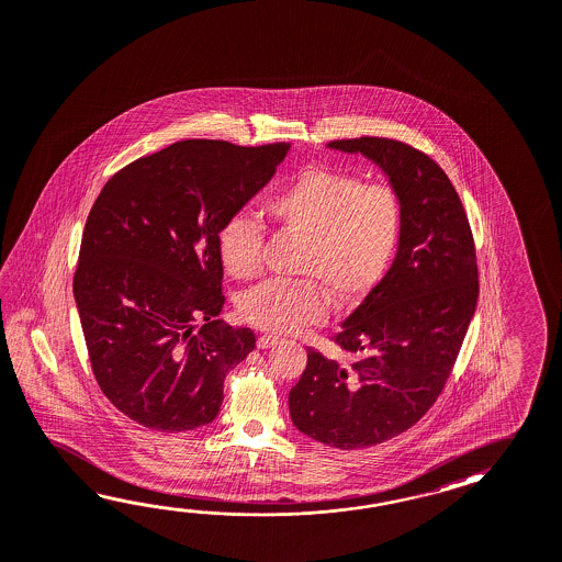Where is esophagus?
Returning <instances> with one entry per match:
<instances>
[{"instance_id":"34e87169","label":"esophagus","mask_w":562,"mask_h":562,"mask_svg":"<svg viewBox=\"0 0 562 562\" xmlns=\"http://www.w3.org/2000/svg\"><path fill=\"white\" fill-rule=\"evenodd\" d=\"M276 342H278V337H276V335H260V337H258V347H260V349L274 347Z\"/></svg>"}]
</instances>
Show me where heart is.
<instances>
[{
  "mask_svg": "<svg viewBox=\"0 0 562 562\" xmlns=\"http://www.w3.org/2000/svg\"><path fill=\"white\" fill-rule=\"evenodd\" d=\"M263 215L304 237L299 272L315 276L337 301L349 302L366 294L385 270L397 244L402 206L396 191L383 182L306 168L266 199ZM217 246L233 278L247 280L260 272L263 232L256 221L246 215L225 221ZM316 280H266L239 301V315L272 333L321 323L329 302Z\"/></svg>",
  "mask_w": 562,
  "mask_h": 562,
  "instance_id": "obj_1",
  "label": "heart"
}]
</instances>
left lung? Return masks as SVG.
I'll use <instances>...</instances> for the list:
<instances>
[{"instance_id": "8db88e82", "label": "left lung", "mask_w": 562, "mask_h": 562, "mask_svg": "<svg viewBox=\"0 0 562 562\" xmlns=\"http://www.w3.org/2000/svg\"><path fill=\"white\" fill-rule=\"evenodd\" d=\"M382 168L402 206L396 258L333 341L353 366L308 349L288 394L292 425L335 449L397 437L435 404L475 315L480 276L465 209L445 170L387 137L329 142Z\"/></svg>"}]
</instances>
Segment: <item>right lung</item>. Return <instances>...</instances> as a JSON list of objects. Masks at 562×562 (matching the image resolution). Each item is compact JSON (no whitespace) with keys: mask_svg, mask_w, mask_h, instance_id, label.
<instances>
[{"mask_svg":"<svg viewBox=\"0 0 562 562\" xmlns=\"http://www.w3.org/2000/svg\"><path fill=\"white\" fill-rule=\"evenodd\" d=\"M288 150V142L182 139L125 166L99 192L72 292L97 383L137 425L184 432L220 414L225 375L254 351L256 335L217 318V235Z\"/></svg>","mask_w":562,"mask_h":562,"instance_id":"1","label":"right lung"}]
</instances>
